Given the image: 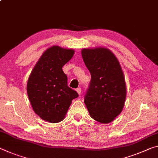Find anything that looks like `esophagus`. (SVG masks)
Segmentation results:
<instances>
[{
  "label": "esophagus",
  "mask_w": 158,
  "mask_h": 158,
  "mask_svg": "<svg viewBox=\"0 0 158 158\" xmlns=\"http://www.w3.org/2000/svg\"><path fill=\"white\" fill-rule=\"evenodd\" d=\"M76 91H77V94H81V89H80V88L77 89Z\"/></svg>",
  "instance_id": "obj_1"
}]
</instances>
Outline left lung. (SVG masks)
<instances>
[{
	"mask_svg": "<svg viewBox=\"0 0 158 158\" xmlns=\"http://www.w3.org/2000/svg\"><path fill=\"white\" fill-rule=\"evenodd\" d=\"M81 56L91 79L84 97L90 116L108 124L121 113L127 96L124 75L119 62L104 47L83 48Z\"/></svg>",
	"mask_w": 158,
	"mask_h": 158,
	"instance_id": "1",
	"label": "left lung"
}]
</instances>
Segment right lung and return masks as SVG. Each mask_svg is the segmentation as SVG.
<instances>
[{
	"label": "right lung",
	"instance_id": "add662e5",
	"mask_svg": "<svg viewBox=\"0 0 158 158\" xmlns=\"http://www.w3.org/2000/svg\"><path fill=\"white\" fill-rule=\"evenodd\" d=\"M74 54L72 48L51 46L41 55L29 75L27 95L33 110L45 121L57 123L65 117L72 100L79 96L67 86L62 67Z\"/></svg>",
	"mask_w": 158,
	"mask_h": 158
}]
</instances>
